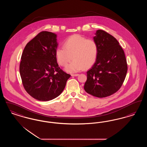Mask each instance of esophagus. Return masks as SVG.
<instances>
[{
  "mask_svg": "<svg viewBox=\"0 0 147 147\" xmlns=\"http://www.w3.org/2000/svg\"><path fill=\"white\" fill-rule=\"evenodd\" d=\"M79 74H71V76H72V77H77V76H78Z\"/></svg>",
  "mask_w": 147,
  "mask_h": 147,
  "instance_id": "34e87169",
  "label": "esophagus"
}]
</instances>
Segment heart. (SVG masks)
Segmentation results:
<instances>
[{"instance_id": "heart-1", "label": "heart", "mask_w": 147, "mask_h": 147, "mask_svg": "<svg viewBox=\"0 0 147 147\" xmlns=\"http://www.w3.org/2000/svg\"><path fill=\"white\" fill-rule=\"evenodd\" d=\"M98 45L93 39H87L80 35H71L63 42V47H58L55 52L58 64L69 73H76L84 68H89L95 63L98 56Z\"/></svg>"}]
</instances>
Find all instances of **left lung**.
Here are the masks:
<instances>
[{
    "label": "left lung",
    "mask_w": 147,
    "mask_h": 147,
    "mask_svg": "<svg viewBox=\"0 0 147 147\" xmlns=\"http://www.w3.org/2000/svg\"><path fill=\"white\" fill-rule=\"evenodd\" d=\"M93 39L98 45L97 59L87 71L84 90L98 98L110 96L119 90L127 71L124 51L112 35L98 30Z\"/></svg>",
    "instance_id": "left-lung-1"
}]
</instances>
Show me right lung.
Segmentation results:
<instances>
[{
  "label": "right lung",
  "instance_id": "obj_1",
  "mask_svg": "<svg viewBox=\"0 0 147 147\" xmlns=\"http://www.w3.org/2000/svg\"><path fill=\"white\" fill-rule=\"evenodd\" d=\"M57 35L42 31L27 43L23 51L20 74L28 94L40 101H49L63 91L70 75L57 62Z\"/></svg>",
  "mask_w": 147,
  "mask_h": 147
}]
</instances>
